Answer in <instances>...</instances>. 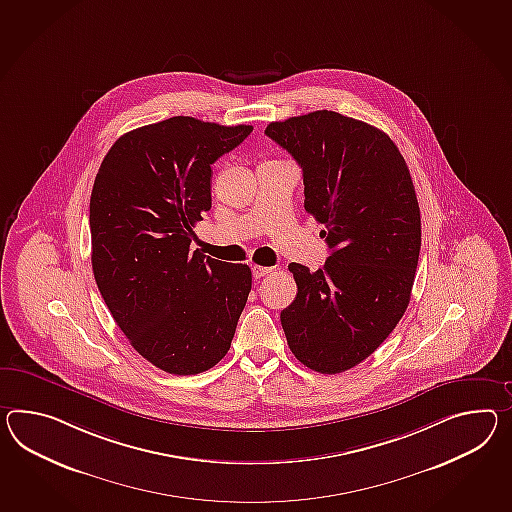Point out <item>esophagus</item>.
Segmentation results:
<instances>
[{
	"instance_id": "esophagus-1",
	"label": "esophagus",
	"mask_w": 512,
	"mask_h": 512,
	"mask_svg": "<svg viewBox=\"0 0 512 512\" xmlns=\"http://www.w3.org/2000/svg\"><path fill=\"white\" fill-rule=\"evenodd\" d=\"M272 270H274V268H270V266H259V264H253V266H251V274H253L255 279H261L264 275L270 274Z\"/></svg>"
}]
</instances>
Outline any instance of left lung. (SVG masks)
<instances>
[{
	"label": "left lung",
	"mask_w": 512,
	"mask_h": 512,
	"mask_svg": "<svg viewBox=\"0 0 512 512\" xmlns=\"http://www.w3.org/2000/svg\"><path fill=\"white\" fill-rule=\"evenodd\" d=\"M303 170L305 211L324 225V268L290 262L296 300L281 312L288 348L320 374L370 357L411 301L422 222L409 168L374 125L333 111L264 131Z\"/></svg>",
	"instance_id": "left-lung-1"
}]
</instances>
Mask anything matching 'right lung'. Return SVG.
<instances>
[{
	"label": "right lung",
	"mask_w": 512,
	"mask_h": 512,
	"mask_svg": "<svg viewBox=\"0 0 512 512\" xmlns=\"http://www.w3.org/2000/svg\"><path fill=\"white\" fill-rule=\"evenodd\" d=\"M251 131L174 116L118 138L96 175V285L131 346L168 374L222 361L246 307L250 266L205 257L190 242L211 209V164Z\"/></svg>",
	"instance_id": "obj_1"
}]
</instances>
